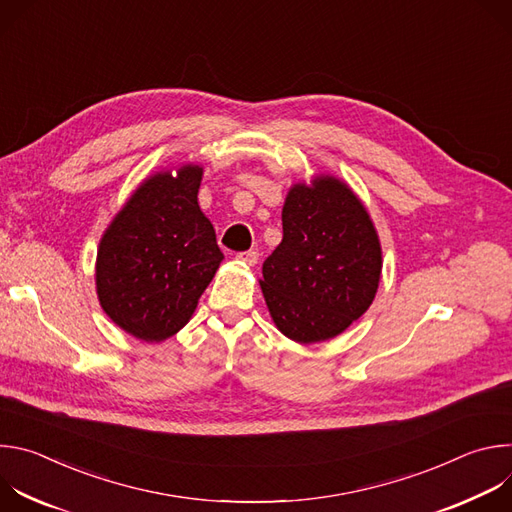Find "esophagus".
I'll return each instance as SVG.
<instances>
[{"label": "esophagus", "mask_w": 512, "mask_h": 512, "mask_svg": "<svg viewBox=\"0 0 512 512\" xmlns=\"http://www.w3.org/2000/svg\"><path fill=\"white\" fill-rule=\"evenodd\" d=\"M237 259H239L241 263L253 267V265H257V261H259V253H257V251H241V253H237Z\"/></svg>", "instance_id": "obj_1"}]
</instances>
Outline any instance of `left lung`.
Returning a JSON list of instances; mask_svg holds the SVG:
<instances>
[{
  "label": "left lung",
  "instance_id": "8db88e82",
  "mask_svg": "<svg viewBox=\"0 0 512 512\" xmlns=\"http://www.w3.org/2000/svg\"><path fill=\"white\" fill-rule=\"evenodd\" d=\"M283 239L263 263L261 291L281 334L300 344L344 332L375 300L383 257L367 208L334 176L294 184Z\"/></svg>",
  "mask_w": 512,
  "mask_h": 512
}]
</instances>
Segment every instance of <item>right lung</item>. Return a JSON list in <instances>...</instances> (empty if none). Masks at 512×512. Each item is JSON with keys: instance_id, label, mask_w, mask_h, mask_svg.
Here are the masks:
<instances>
[{"instance_id": "obj_1", "label": "right lung", "mask_w": 512, "mask_h": 512, "mask_svg": "<svg viewBox=\"0 0 512 512\" xmlns=\"http://www.w3.org/2000/svg\"><path fill=\"white\" fill-rule=\"evenodd\" d=\"M200 180L194 164L143 180L99 243L101 308L143 342H162L188 324L225 259L198 206Z\"/></svg>"}]
</instances>
